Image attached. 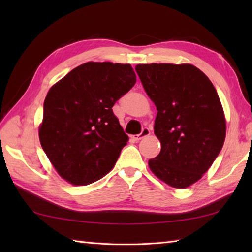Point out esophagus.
<instances>
[{"label":"esophagus","mask_w":252,"mask_h":252,"mask_svg":"<svg viewBox=\"0 0 252 252\" xmlns=\"http://www.w3.org/2000/svg\"><path fill=\"white\" fill-rule=\"evenodd\" d=\"M149 134H151V130H149V127H144L140 134L132 135L131 138H132V140H134V141H140V140H142V138L148 136Z\"/></svg>","instance_id":"1"}]
</instances>
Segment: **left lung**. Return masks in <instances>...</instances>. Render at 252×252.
I'll return each mask as SVG.
<instances>
[{
	"label": "left lung",
	"mask_w": 252,
	"mask_h": 252,
	"mask_svg": "<svg viewBox=\"0 0 252 252\" xmlns=\"http://www.w3.org/2000/svg\"><path fill=\"white\" fill-rule=\"evenodd\" d=\"M135 70L157 107L154 132L161 143L152 172L175 189L201 179L220 154L226 125L217 90L189 63H144Z\"/></svg>",
	"instance_id": "obj_1"
}]
</instances>
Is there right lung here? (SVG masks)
Returning <instances> with one entry per match:
<instances>
[{
  "mask_svg": "<svg viewBox=\"0 0 252 252\" xmlns=\"http://www.w3.org/2000/svg\"><path fill=\"white\" fill-rule=\"evenodd\" d=\"M136 76L129 63H82L47 93L41 146L62 178L88 185L115 167L129 141L112 106L132 89Z\"/></svg>",
  "mask_w": 252,
  "mask_h": 252,
  "instance_id": "1",
  "label": "right lung"
}]
</instances>
